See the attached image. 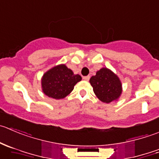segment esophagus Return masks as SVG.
<instances>
[{
    "label": "esophagus",
    "instance_id": "1",
    "mask_svg": "<svg viewBox=\"0 0 159 159\" xmlns=\"http://www.w3.org/2000/svg\"><path fill=\"white\" fill-rule=\"evenodd\" d=\"M83 79H84V81H89V79H90V76H89V75H88V76H84L83 77Z\"/></svg>",
    "mask_w": 159,
    "mask_h": 159
}]
</instances>
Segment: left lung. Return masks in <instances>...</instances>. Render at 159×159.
Returning <instances> with one entry per match:
<instances>
[{
    "instance_id": "1",
    "label": "left lung",
    "mask_w": 159,
    "mask_h": 159,
    "mask_svg": "<svg viewBox=\"0 0 159 159\" xmlns=\"http://www.w3.org/2000/svg\"><path fill=\"white\" fill-rule=\"evenodd\" d=\"M89 81L96 96L103 102L115 101L122 92V85L119 78L107 68L100 69Z\"/></svg>"
}]
</instances>
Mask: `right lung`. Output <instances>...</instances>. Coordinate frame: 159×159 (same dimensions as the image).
<instances>
[{"label":"right lung","mask_w":159,"mask_h":159,"mask_svg":"<svg viewBox=\"0 0 159 159\" xmlns=\"http://www.w3.org/2000/svg\"><path fill=\"white\" fill-rule=\"evenodd\" d=\"M81 80L79 75H74L70 69L61 64L44 74L42 78L43 91L50 98L61 99L69 95Z\"/></svg>","instance_id":"right-lung-1"}]
</instances>
